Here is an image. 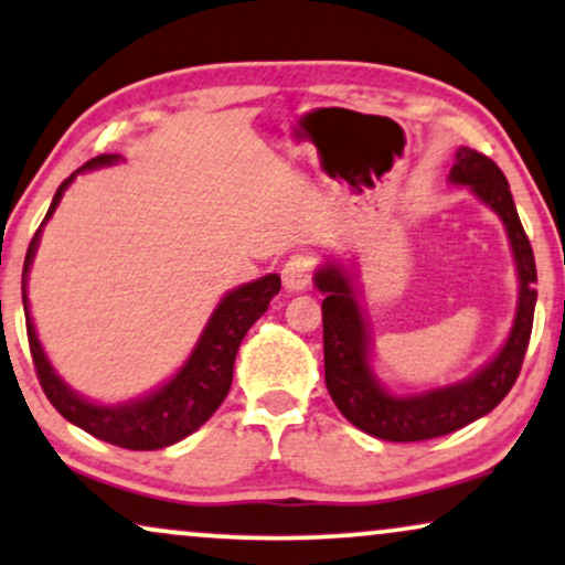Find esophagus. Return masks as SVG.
I'll return each instance as SVG.
<instances>
[{"label":"esophagus","instance_id":"1","mask_svg":"<svg viewBox=\"0 0 565 565\" xmlns=\"http://www.w3.org/2000/svg\"><path fill=\"white\" fill-rule=\"evenodd\" d=\"M311 275H315V262L311 256L296 254L290 256L288 264L282 267V285L288 294H301V290L309 288Z\"/></svg>","mask_w":565,"mask_h":565}]
</instances>
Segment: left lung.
I'll use <instances>...</instances> for the list:
<instances>
[{"mask_svg":"<svg viewBox=\"0 0 565 565\" xmlns=\"http://www.w3.org/2000/svg\"><path fill=\"white\" fill-rule=\"evenodd\" d=\"M448 180L466 185L475 196L503 220L513 262L519 271V303L505 343L477 374L456 385L424 390L416 395H395L382 385L372 369V335L359 285L343 264L327 262L317 269L315 285L322 290L324 324V382L332 401L353 427L387 443H419L477 422L490 414L516 382L532 335L537 303V267L529 238L521 227L511 188L490 157L461 146Z\"/></svg>","mask_w":565,"mask_h":565,"instance_id":"obj_1","label":"left lung"}]
</instances>
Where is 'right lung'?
Wrapping results in <instances>:
<instances>
[{"instance_id": "add662e5", "label": "right lung", "mask_w": 565, "mask_h": 565, "mask_svg": "<svg viewBox=\"0 0 565 565\" xmlns=\"http://www.w3.org/2000/svg\"><path fill=\"white\" fill-rule=\"evenodd\" d=\"M120 159V154L94 157L81 170H75L67 180H62L44 222H41L31 246H28L23 264V309L28 345H31L33 366H36L39 382L44 387L49 403L70 424L86 429L88 435L99 437L104 443L117 445V448L157 450L167 448V445H175L191 435V431H196L220 408V403L225 401L227 390L233 385V364L241 340L246 338L250 324L267 311L271 298L280 294V275H264L259 280L241 285V288L222 296L217 309L209 317L204 332H201L196 348L185 359V364L178 369L175 377L167 380L162 387L151 390L143 398L117 403V406H104V403L83 398L73 387H67L60 374L54 372V366L49 364L44 348L39 343L25 296L28 271H31L33 256H36L41 230H44L46 220L54 214V209H57L62 196H65L67 185L73 183L75 175L86 170H96V167L117 164Z\"/></svg>"}]
</instances>
